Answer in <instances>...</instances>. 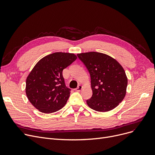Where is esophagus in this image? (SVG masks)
<instances>
[{
  "label": "esophagus",
  "mask_w": 155,
  "mask_h": 155,
  "mask_svg": "<svg viewBox=\"0 0 155 155\" xmlns=\"http://www.w3.org/2000/svg\"><path fill=\"white\" fill-rule=\"evenodd\" d=\"M82 88H83L82 85H78V87L75 89V91H77V92H80L81 91H82Z\"/></svg>",
  "instance_id": "34e87169"
}]
</instances>
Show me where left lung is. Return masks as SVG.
I'll list each match as a JSON object with an SVG mask.
<instances>
[{"label":"left lung","instance_id":"1","mask_svg":"<svg viewBox=\"0 0 155 155\" xmlns=\"http://www.w3.org/2000/svg\"><path fill=\"white\" fill-rule=\"evenodd\" d=\"M91 75L92 96L88 106L99 112L116 108L126 94L127 78L121 64L110 56L91 51L77 54Z\"/></svg>","mask_w":155,"mask_h":155}]
</instances>
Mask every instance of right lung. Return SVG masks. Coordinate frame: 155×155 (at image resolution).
<instances>
[{
    "instance_id": "right-lung-1",
    "label": "right lung",
    "mask_w": 155,
    "mask_h": 155,
    "mask_svg": "<svg viewBox=\"0 0 155 155\" xmlns=\"http://www.w3.org/2000/svg\"><path fill=\"white\" fill-rule=\"evenodd\" d=\"M77 58L74 53L56 52L43 57L30 71L26 78V94L39 111L53 113L67 104L71 90L65 87L62 71Z\"/></svg>"
}]
</instances>
